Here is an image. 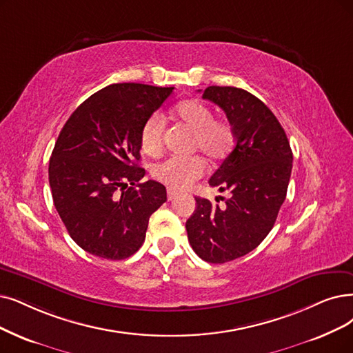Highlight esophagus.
<instances>
[{"label": "esophagus", "instance_id": "1", "mask_svg": "<svg viewBox=\"0 0 353 353\" xmlns=\"http://www.w3.org/2000/svg\"><path fill=\"white\" fill-rule=\"evenodd\" d=\"M176 196H178V192H176V191H174V190H168V200H169V201L175 200Z\"/></svg>", "mask_w": 353, "mask_h": 353}]
</instances>
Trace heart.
I'll return each mask as SVG.
<instances>
[{
    "mask_svg": "<svg viewBox=\"0 0 353 353\" xmlns=\"http://www.w3.org/2000/svg\"><path fill=\"white\" fill-rule=\"evenodd\" d=\"M176 117L194 130L192 149L201 150L210 161L228 157L234 143V130L230 121L216 119L214 111L200 100H185L175 107ZM165 123L159 114H152L140 130V143L145 152L154 154L163 146ZM207 163L200 154L171 157L153 166V176L171 190L190 188L204 176Z\"/></svg>",
    "mask_w": 353,
    "mask_h": 353,
    "instance_id": "b5f03b06",
    "label": "heart"
}]
</instances>
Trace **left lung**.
I'll return each mask as SVG.
<instances>
[{
	"label": "left lung",
	"instance_id": "1",
	"mask_svg": "<svg viewBox=\"0 0 353 353\" xmlns=\"http://www.w3.org/2000/svg\"><path fill=\"white\" fill-rule=\"evenodd\" d=\"M203 98L225 112L234 130L233 150L208 181L230 196L223 207L195 196L196 208L185 228L196 255L224 263L259 246L274 228L288 190L292 152L283 125L255 95L213 85Z\"/></svg>",
	"mask_w": 353,
	"mask_h": 353
}]
</instances>
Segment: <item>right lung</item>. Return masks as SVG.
Instances as JSON below:
<instances>
[{"mask_svg": "<svg viewBox=\"0 0 353 353\" xmlns=\"http://www.w3.org/2000/svg\"><path fill=\"white\" fill-rule=\"evenodd\" d=\"M174 87L112 83L87 98L65 123L49 161L53 204L72 241L110 261L143 245L166 188L146 181L140 130ZM131 185L129 186L128 184Z\"/></svg>", "mask_w": 353, "mask_h": 353, "instance_id": "1", "label": "right lung"}]
</instances>
